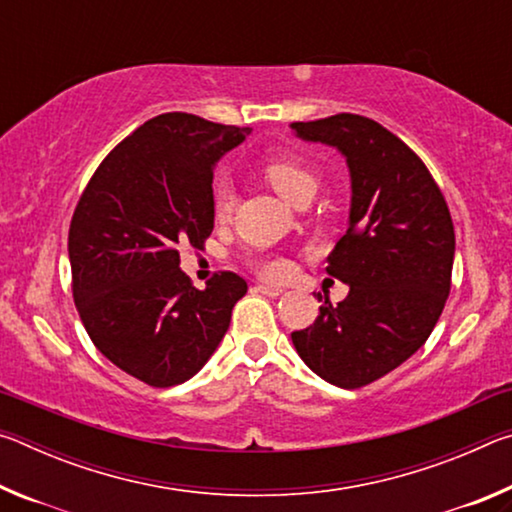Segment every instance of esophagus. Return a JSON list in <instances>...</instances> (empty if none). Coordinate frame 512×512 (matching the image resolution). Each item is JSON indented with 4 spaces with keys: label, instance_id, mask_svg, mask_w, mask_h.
<instances>
[{
    "label": "esophagus",
    "instance_id": "1",
    "mask_svg": "<svg viewBox=\"0 0 512 512\" xmlns=\"http://www.w3.org/2000/svg\"><path fill=\"white\" fill-rule=\"evenodd\" d=\"M255 289H257L259 293H262V296H268V298H277V296H282V293H284V289L271 287V284H257Z\"/></svg>",
    "mask_w": 512,
    "mask_h": 512
}]
</instances>
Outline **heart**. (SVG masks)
I'll list each match as a JSON object with an SVG mask.
<instances>
[{
  "instance_id": "1",
  "label": "heart",
  "mask_w": 512,
  "mask_h": 512,
  "mask_svg": "<svg viewBox=\"0 0 512 512\" xmlns=\"http://www.w3.org/2000/svg\"><path fill=\"white\" fill-rule=\"evenodd\" d=\"M266 180L273 185V189L282 198H287L293 203L298 194L307 192V189H314L316 192V178L305 164L293 162V160H277L266 164ZM232 205H235V189L225 180H216L212 187V212L216 219H225L232 212ZM255 268L259 275L268 277V280H282L291 271V264L284 257H264L257 259Z\"/></svg>"
}]
</instances>
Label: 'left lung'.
<instances>
[{
	"label": "left lung",
	"instance_id": "8db88e82",
	"mask_svg": "<svg viewBox=\"0 0 512 512\" xmlns=\"http://www.w3.org/2000/svg\"><path fill=\"white\" fill-rule=\"evenodd\" d=\"M305 142L334 146L350 171L348 230L327 273L348 298L325 300L314 325L291 334L300 359L341 388H361L418 352L452 287L454 223L424 162L368 117L293 121Z\"/></svg>",
	"mask_w": 512,
	"mask_h": 512
}]
</instances>
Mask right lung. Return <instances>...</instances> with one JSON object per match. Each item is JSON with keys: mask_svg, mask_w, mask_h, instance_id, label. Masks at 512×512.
Instances as JSON below:
<instances>
[{"mask_svg": "<svg viewBox=\"0 0 512 512\" xmlns=\"http://www.w3.org/2000/svg\"><path fill=\"white\" fill-rule=\"evenodd\" d=\"M248 135L164 112L108 153L76 205L67 241L76 309L103 357L144 384L192 379L246 296L230 271L192 287L178 248L212 235L214 167Z\"/></svg>", "mask_w": 512, "mask_h": 512, "instance_id": "1", "label": "right lung"}]
</instances>
